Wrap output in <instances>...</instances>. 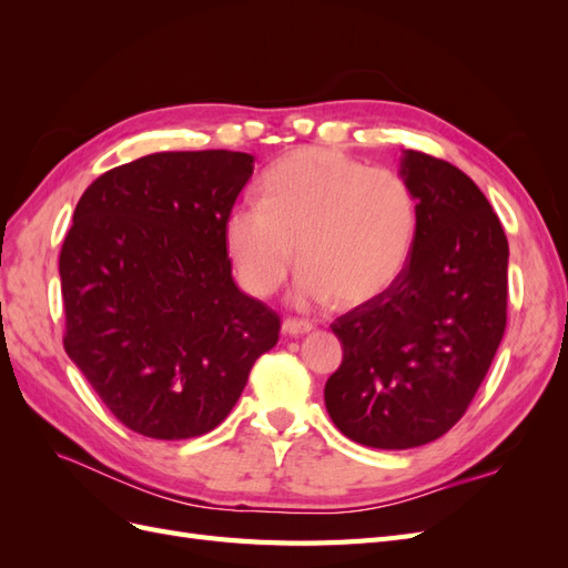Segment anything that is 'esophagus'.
Masks as SVG:
<instances>
[{"label": "esophagus", "mask_w": 568, "mask_h": 568, "mask_svg": "<svg viewBox=\"0 0 568 568\" xmlns=\"http://www.w3.org/2000/svg\"><path fill=\"white\" fill-rule=\"evenodd\" d=\"M315 326L311 322H303V320H284L282 322V334L286 336H303V334H311Z\"/></svg>", "instance_id": "esophagus-1"}]
</instances>
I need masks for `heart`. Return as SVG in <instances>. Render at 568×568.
Here are the masks:
<instances>
[{
    "label": "heart",
    "mask_w": 568,
    "mask_h": 568,
    "mask_svg": "<svg viewBox=\"0 0 568 568\" xmlns=\"http://www.w3.org/2000/svg\"><path fill=\"white\" fill-rule=\"evenodd\" d=\"M419 232L409 182L322 146L274 161L261 180V205H236L225 246L251 296L277 291L298 261L296 305H363L405 272Z\"/></svg>",
    "instance_id": "obj_1"
}]
</instances>
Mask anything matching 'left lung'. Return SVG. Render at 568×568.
<instances>
[{"instance_id":"obj_1","label":"left lung","mask_w":568,"mask_h":568,"mask_svg":"<svg viewBox=\"0 0 568 568\" xmlns=\"http://www.w3.org/2000/svg\"><path fill=\"white\" fill-rule=\"evenodd\" d=\"M419 205V232L400 280L338 317L343 363L324 405L343 436L407 450L459 422L507 324L509 246L471 178L405 149L400 170Z\"/></svg>"}]
</instances>
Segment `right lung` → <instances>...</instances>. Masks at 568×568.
Masks as SVG:
<instances>
[{"label": "right lung", "instance_id": "1", "mask_svg": "<svg viewBox=\"0 0 568 568\" xmlns=\"http://www.w3.org/2000/svg\"><path fill=\"white\" fill-rule=\"evenodd\" d=\"M242 151H163L80 196L59 257L68 357L132 432L209 434L274 348L280 317L236 286L225 220L253 175Z\"/></svg>", "mask_w": 568, "mask_h": 568}]
</instances>
